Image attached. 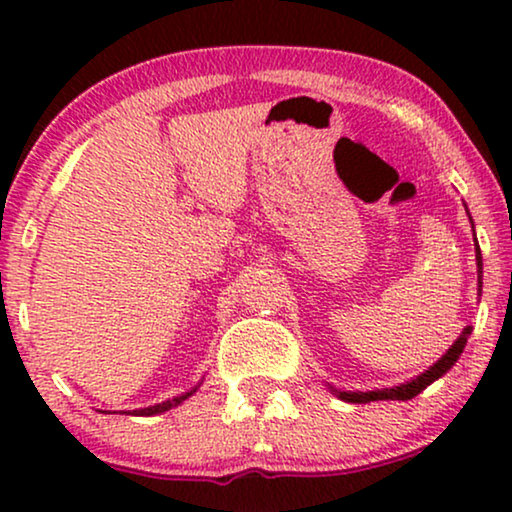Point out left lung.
Listing matches in <instances>:
<instances>
[{
  "mask_svg": "<svg viewBox=\"0 0 512 512\" xmlns=\"http://www.w3.org/2000/svg\"><path fill=\"white\" fill-rule=\"evenodd\" d=\"M468 212V209H466ZM468 219H471V214H468ZM471 228L473 226V219H471ZM475 235V230H473ZM475 263H478V293H482V254H480V247H478V240H475ZM473 328L466 326L464 331L457 340L452 342V347L447 349V352L440 356V359L433 363L429 370H424L422 375L412 377L410 382H403L398 384V387H389V389H375V391H340L335 387H328L333 391L335 396L340 398V401H347V403H370V401H410V398H415L417 394H422V391L433 384L436 380H440L447 370H450L454 363L459 361L461 352H464L466 342H468V335H471Z\"/></svg>",
  "mask_w": 512,
  "mask_h": 512,
  "instance_id": "1",
  "label": "left lung"
}]
</instances>
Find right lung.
Returning <instances> with one entry per match:
<instances>
[{
    "instance_id": "right-lung-1",
    "label": "right lung",
    "mask_w": 512,
    "mask_h": 512,
    "mask_svg": "<svg viewBox=\"0 0 512 512\" xmlns=\"http://www.w3.org/2000/svg\"><path fill=\"white\" fill-rule=\"evenodd\" d=\"M202 384V380L195 384L193 389H188V391H184V394H179V396H174V398H170V401H163V403H156V405H149V408H139V410H128V415H135V417H153V415H163V412H167V410H172V408H177V405H181L186 401V398H191L195 391H198V387Z\"/></svg>"
}]
</instances>
